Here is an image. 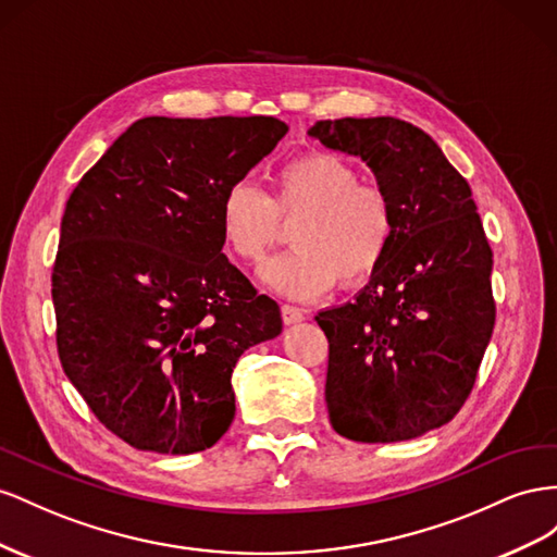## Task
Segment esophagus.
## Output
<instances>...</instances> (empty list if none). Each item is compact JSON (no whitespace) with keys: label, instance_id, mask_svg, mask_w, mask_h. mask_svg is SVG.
Returning a JSON list of instances; mask_svg holds the SVG:
<instances>
[{"label":"esophagus","instance_id":"obj_1","mask_svg":"<svg viewBox=\"0 0 557 557\" xmlns=\"http://www.w3.org/2000/svg\"><path fill=\"white\" fill-rule=\"evenodd\" d=\"M306 320V312L296 306H282V322L284 324H298Z\"/></svg>","mask_w":557,"mask_h":557}]
</instances>
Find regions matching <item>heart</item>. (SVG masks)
Here are the masks:
<instances>
[{
  "label": "heart",
  "instance_id": "b5f03b06",
  "mask_svg": "<svg viewBox=\"0 0 557 557\" xmlns=\"http://www.w3.org/2000/svg\"><path fill=\"white\" fill-rule=\"evenodd\" d=\"M296 216L294 249L263 268L270 287L292 298L320 296L338 280L343 287H361L385 263L396 237L387 188L359 182V172L329 151L282 163L270 180V196L233 182L216 208L221 243L245 263L263 261L282 235L278 219Z\"/></svg>",
  "mask_w": 557,
  "mask_h": 557
}]
</instances>
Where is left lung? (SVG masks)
Segmentation results:
<instances>
[{
	"mask_svg": "<svg viewBox=\"0 0 557 557\" xmlns=\"http://www.w3.org/2000/svg\"><path fill=\"white\" fill-rule=\"evenodd\" d=\"M308 135L359 156L396 210L371 282L314 317L329 338V420L359 443L418 438L465 406L495 329L492 249L471 186L401 119L317 121Z\"/></svg>",
	"mask_w": 557,
	"mask_h": 557,
	"instance_id": "left-lung-1",
	"label": "left lung"
}]
</instances>
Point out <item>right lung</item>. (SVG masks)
<instances>
[{"label":"right lung","mask_w":557,"mask_h":557,"mask_svg":"<svg viewBox=\"0 0 557 557\" xmlns=\"http://www.w3.org/2000/svg\"><path fill=\"white\" fill-rule=\"evenodd\" d=\"M287 131L147 116L72 190L51 277L60 363L137 450L212 448L235 418L237 359L280 336V306L221 253L216 208Z\"/></svg>","instance_id":"right-lung-1"}]
</instances>
